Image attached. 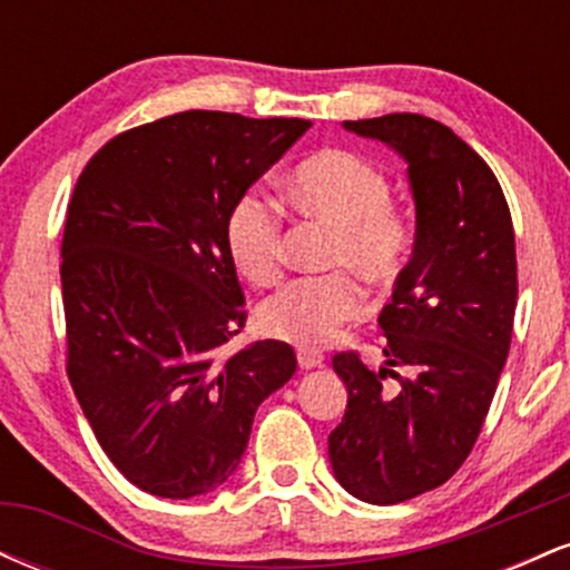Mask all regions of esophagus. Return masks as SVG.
I'll use <instances>...</instances> for the list:
<instances>
[{"label":"esophagus","mask_w":570,"mask_h":570,"mask_svg":"<svg viewBox=\"0 0 570 570\" xmlns=\"http://www.w3.org/2000/svg\"><path fill=\"white\" fill-rule=\"evenodd\" d=\"M297 362H299V367H303V370H316V367H322V364H324V356H322V353L311 351V348H297Z\"/></svg>","instance_id":"obj_1"}]
</instances>
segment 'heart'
<instances>
[{"instance_id":"1","label":"heart","mask_w":570,"mask_h":570,"mask_svg":"<svg viewBox=\"0 0 570 570\" xmlns=\"http://www.w3.org/2000/svg\"><path fill=\"white\" fill-rule=\"evenodd\" d=\"M286 198L307 219L332 227L326 267L337 273L297 278L267 297L257 311L265 335L316 348L340 326L362 316L364 284H396L415 246V222L394 206V189L375 163L351 149L326 147L292 168ZM225 246L235 271L254 286L276 284L284 273V212L273 198L248 189L225 219Z\"/></svg>"}]
</instances>
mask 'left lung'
<instances>
[{
    "label": "left lung",
    "mask_w": 570,
    "mask_h": 570,
    "mask_svg": "<svg viewBox=\"0 0 570 570\" xmlns=\"http://www.w3.org/2000/svg\"><path fill=\"white\" fill-rule=\"evenodd\" d=\"M345 128L396 149L415 198V248L377 318L385 364L332 358L348 391L332 469L351 495L389 507L444 485L480 436L512 343L514 227L495 174L442 122L399 112Z\"/></svg>",
    "instance_id": "8db88e82"
}]
</instances>
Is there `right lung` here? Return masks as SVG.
Segmentation results:
<instances>
[{
	"label": "right lung",
	"instance_id": "add662e5",
	"mask_svg": "<svg viewBox=\"0 0 570 570\" xmlns=\"http://www.w3.org/2000/svg\"><path fill=\"white\" fill-rule=\"evenodd\" d=\"M311 120L168 115L82 168L61 240L67 375L126 480L193 499L230 480L254 412L297 370L281 340L219 356L246 322L230 206Z\"/></svg>",
	"mask_w": 570,
	"mask_h": 570
}]
</instances>
